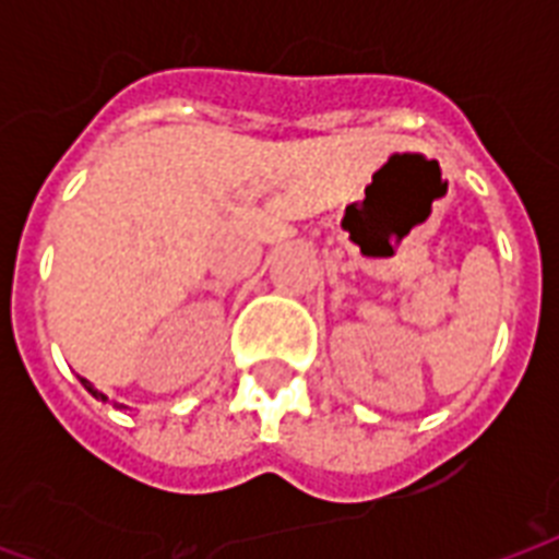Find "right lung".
Returning <instances> with one entry per match:
<instances>
[{"label": "right lung", "instance_id": "1", "mask_svg": "<svg viewBox=\"0 0 559 559\" xmlns=\"http://www.w3.org/2000/svg\"><path fill=\"white\" fill-rule=\"evenodd\" d=\"M81 382H83V385H86V391H90L92 397H98V400H107V397H104V394H100L98 389H92V382H90V380H83V377H81Z\"/></svg>", "mask_w": 559, "mask_h": 559}]
</instances>
